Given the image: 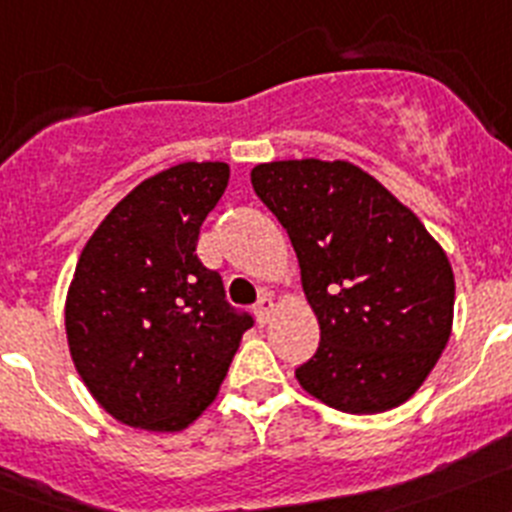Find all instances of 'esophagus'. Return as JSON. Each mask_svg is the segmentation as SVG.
Masks as SVG:
<instances>
[{
  "label": "esophagus",
  "instance_id": "esophagus-1",
  "mask_svg": "<svg viewBox=\"0 0 512 512\" xmlns=\"http://www.w3.org/2000/svg\"><path fill=\"white\" fill-rule=\"evenodd\" d=\"M271 312H274V300H271V295H264L256 302V318H259L261 323H266V320L271 318Z\"/></svg>",
  "mask_w": 512,
  "mask_h": 512
}]
</instances>
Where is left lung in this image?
I'll return each instance as SVG.
<instances>
[{
    "mask_svg": "<svg viewBox=\"0 0 512 512\" xmlns=\"http://www.w3.org/2000/svg\"><path fill=\"white\" fill-rule=\"evenodd\" d=\"M251 184L300 261L320 346L295 372L307 395L351 415L408 402L454 325V271L410 207L351 161L253 166Z\"/></svg>",
    "mask_w": 512,
    "mask_h": 512,
    "instance_id": "8db88e82",
    "label": "left lung"
}]
</instances>
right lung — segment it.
<instances>
[{"mask_svg": "<svg viewBox=\"0 0 512 512\" xmlns=\"http://www.w3.org/2000/svg\"><path fill=\"white\" fill-rule=\"evenodd\" d=\"M228 179L223 161L158 171L112 207L81 251L66 341L81 382L122 425L151 433L192 425L253 325L230 310L220 274L194 253Z\"/></svg>", "mask_w": 512, "mask_h": 512, "instance_id": "add662e5", "label": "right lung"}]
</instances>
